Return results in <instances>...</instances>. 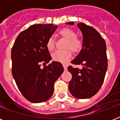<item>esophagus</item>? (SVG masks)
Wrapping results in <instances>:
<instances>
[{
  "instance_id": "esophagus-1",
  "label": "esophagus",
  "mask_w": 120,
  "mask_h": 120,
  "mask_svg": "<svg viewBox=\"0 0 120 120\" xmlns=\"http://www.w3.org/2000/svg\"><path fill=\"white\" fill-rule=\"evenodd\" d=\"M63 66H64V69H65V70H67V65H65V64H64V65H63Z\"/></svg>"
}]
</instances>
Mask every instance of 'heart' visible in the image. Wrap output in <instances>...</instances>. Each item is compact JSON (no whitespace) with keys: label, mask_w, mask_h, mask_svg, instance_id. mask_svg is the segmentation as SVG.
<instances>
[{"label":"heart","mask_w":120,"mask_h":120,"mask_svg":"<svg viewBox=\"0 0 120 120\" xmlns=\"http://www.w3.org/2000/svg\"><path fill=\"white\" fill-rule=\"evenodd\" d=\"M59 34L67 39L64 50H56L52 55L53 60L62 64L67 63L70 59L72 55V52L79 53L82 48V41L80 38L76 37L75 31L69 28H64L59 31ZM47 47L48 50L52 51L55 49V42L52 37L49 38L47 42Z\"/></svg>","instance_id":"obj_1"}]
</instances>
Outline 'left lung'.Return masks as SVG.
Wrapping results in <instances>:
<instances>
[{
	"mask_svg": "<svg viewBox=\"0 0 120 120\" xmlns=\"http://www.w3.org/2000/svg\"><path fill=\"white\" fill-rule=\"evenodd\" d=\"M65 24L73 25L74 22ZM77 27L83 35L82 48L71 62L82 65V68L68 67L72 75L68 89L75 98L86 99L94 96L103 83L108 67L106 45L104 39L93 27L83 23L77 24Z\"/></svg>",
	"mask_w": 120,
	"mask_h": 120,
	"instance_id": "obj_1",
	"label": "left lung"
}]
</instances>
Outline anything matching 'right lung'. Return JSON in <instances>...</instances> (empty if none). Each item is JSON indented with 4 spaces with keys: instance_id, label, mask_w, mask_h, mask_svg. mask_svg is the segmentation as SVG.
I'll use <instances>...</instances> for the list:
<instances>
[{
    "instance_id": "right-lung-1",
    "label": "right lung",
    "mask_w": 120,
    "mask_h": 120,
    "mask_svg": "<svg viewBox=\"0 0 120 120\" xmlns=\"http://www.w3.org/2000/svg\"><path fill=\"white\" fill-rule=\"evenodd\" d=\"M56 28L53 24L31 25L20 33L12 47V75L22 94L30 102L48 100L53 93L55 82L64 72L62 64L55 61L40 67L52 60L47 42Z\"/></svg>"
}]
</instances>
